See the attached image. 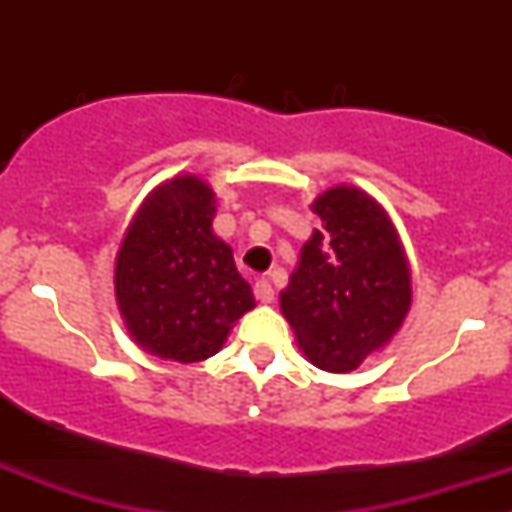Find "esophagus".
I'll list each match as a JSON object with an SVG mask.
<instances>
[{
	"mask_svg": "<svg viewBox=\"0 0 512 512\" xmlns=\"http://www.w3.org/2000/svg\"><path fill=\"white\" fill-rule=\"evenodd\" d=\"M255 297H257V302L270 304L272 299H275V289H272V285L267 280H257L255 282Z\"/></svg>",
	"mask_w": 512,
	"mask_h": 512,
	"instance_id": "obj_1",
	"label": "esophagus"
}]
</instances>
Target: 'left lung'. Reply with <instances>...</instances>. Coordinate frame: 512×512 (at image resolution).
Segmentation results:
<instances>
[{
    "label": "left lung",
    "instance_id": "left-lung-1",
    "mask_svg": "<svg viewBox=\"0 0 512 512\" xmlns=\"http://www.w3.org/2000/svg\"><path fill=\"white\" fill-rule=\"evenodd\" d=\"M312 210L322 220L304 242L280 307L317 369L354 371L391 342L411 307V270L389 213L364 190L337 185Z\"/></svg>",
    "mask_w": 512,
    "mask_h": 512
}]
</instances>
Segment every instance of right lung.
Returning <instances> with one entry per match:
<instances>
[{"label":"right lung","mask_w":512,"mask_h":512,"mask_svg":"<svg viewBox=\"0 0 512 512\" xmlns=\"http://www.w3.org/2000/svg\"><path fill=\"white\" fill-rule=\"evenodd\" d=\"M213 220V188L185 173L160 183L128 225L113 285L128 334L143 352L180 364L208 359L255 307Z\"/></svg>","instance_id":"right-lung-1"}]
</instances>
